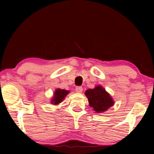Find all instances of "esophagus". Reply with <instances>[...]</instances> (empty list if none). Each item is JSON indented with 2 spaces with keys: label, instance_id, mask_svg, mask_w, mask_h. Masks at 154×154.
<instances>
[{
  "label": "esophagus",
  "instance_id": "34e87169",
  "mask_svg": "<svg viewBox=\"0 0 154 154\" xmlns=\"http://www.w3.org/2000/svg\"><path fill=\"white\" fill-rule=\"evenodd\" d=\"M75 90H76L77 93H82V91H83V88L80 86H77V87H76V88H75Z\"/></svg>",
  "mask_w": 154,
  "mask_h": 154
}]
</instances>
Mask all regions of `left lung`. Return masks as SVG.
Wrapping results in <instances>:
<instances>
[{
    "label": "left lung",
    "instance_id": "obj_1",
    "mask_svg": "<svg viewBox=\"0 0 154 154\" xmlns=\"http://www.w3.org/2000/svg\"><path fill=\"white\" fill-rule=\"evenodd\" d=\"M85 95L89 100V106L96 112L101 113L114 105V100L105 89L100 85L85 91Z\"/></svg>",
    "mask_w": 154,
    "mask_h": 154
}]
</instances>
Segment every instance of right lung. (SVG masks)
I'll list each match as a JSON object with an SVG mask.
<instances>
[{
	"label": "right lung",
	"mask_w": 154,
	"mask_h": 154,
	"mask_svg": "<svg viewBox=\"0 0 154 154\" xmlns=\"http://www.w3.org/2000/svg\"><path fill=\"white\" fill-rule=\"evenodd\" d=\"M69 91L64 89H57L55 91L53 99H52L51 103L53 104H58L63 100L65 97H66Z\"/></svg>",
	"instance_id": "1"
}]
</instances>
